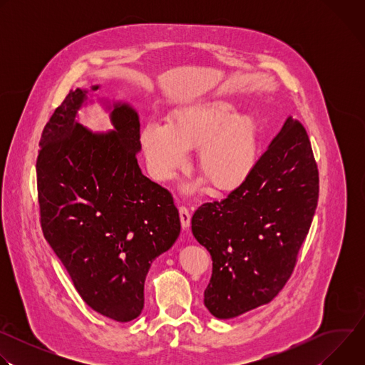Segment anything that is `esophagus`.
<instances>
[{
    "mask_svg": "<svg viewBox=\"0 0 365 365\" xmlns=\"http://www.w3.org/2000/svg\"><path fill=\"white\" fill-rule=\"evenodd\" d=\"M179 217H180V224H182V227H183L185 230L189 228V225H190V212H189L187 207H185V206H180V207H179Z\"/></svg>",
    "mask_w": 365,
    "mask_h": 365,
    "instance_id": "esophagus-1",
    "label": "esophagus"
}]
</instances>
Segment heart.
<instances>
[{"mask_svg":"<svg viewBox=\"0 0 365 365\" xmlns=\"http://www.w3.org/2000/svg\"><path fill=\"white\" fill-rule=\"evenodd\" d=\"M140 144L155 180L173 179L187 165V150L199 148L202 178L186 183L183 192L200 193L207 182L218 192H231L250 178L258 162L259 127L252 115L240 114L234 103L207 101L175 111L170 124L148 120Z\"/></svg>","mask_w":365,"mask_h":365,"instance_id":"obj_1","label":"heart"}]
</instances>
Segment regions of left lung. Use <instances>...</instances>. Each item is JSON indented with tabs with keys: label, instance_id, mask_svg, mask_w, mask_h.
<instances>
[{
	"label": "left lung",
	"instance_id": "1",
	"mask_svg": "<svg viewBox=\"0 0 365 365\" xmlns=\"http://www.w3.org/2000/svg\"><path fill=\"white\" fill-rule=\"evenodd\" d=\"M318 168L303 125L289 115L250 178L192 217L196 241L212 257L205 306L218 319L269 303L289 280L314 220Z\"/></svg>",
	"mask_w": 365,
	"mask_h": 365
}]
</instances>
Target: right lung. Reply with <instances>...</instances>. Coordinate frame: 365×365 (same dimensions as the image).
Wrapping results in <instances>:
<instances>
[{"instance_id":"1","label":"right lung","mask_w":365,"mask_h":365,"mask_svg":"<svg viewBox=\"0 0 365 365\" xmlns=\"http://www.w3.org/2000/svg\"><path fill=\"white\" fill-rule=\"evenodd\" d=\"M72 89L46 124L37 158V190L46 241L75 289L98 314L117 322L144 307L151 263L180 234L172 195L137 163L140 120L124 101ZM98 101L113 130L92 132L78 111Z\"/></svg>"}]
</instances>
